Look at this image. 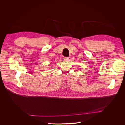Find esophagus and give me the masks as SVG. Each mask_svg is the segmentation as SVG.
<instances>
[{
  "instance_id": "34e87169",
  "label": "esophagus",
  "mask_w": 125,
  "mask_h": 125,
  "mask_svg": "<svg viewBox=\"0 0 125 125\" xmlns=\"http://www.w3.org/2000/svg\"><path fill=\"white\" fill-rule=\"evenodd\" d=\"M63 59H64V60H68V59H69V57H64Z\"/></svg>"
}]
</instances>
